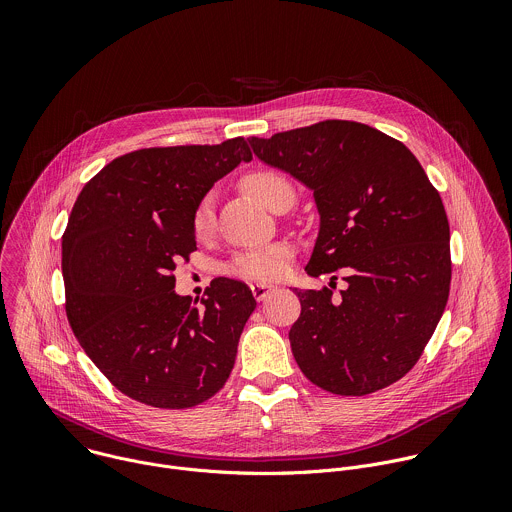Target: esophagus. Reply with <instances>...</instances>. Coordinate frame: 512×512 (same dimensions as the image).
<instances>
[{"mask_svg": "<svg viewBox=\"0 0 512 512\" xmlns=\"http://www.w3.org/2000/svg\"><path fill=\"white\" fill-rule=\"evenodd\" d=\"M251 291H253V298L257 302H263V300H267L273 294V291H277V287L269 285V283H253Z\"/></svg>", "mask_w": 512, "mask_h": 512, "instance_id": "obj_1", "label": "esophagus"}]
</instances>
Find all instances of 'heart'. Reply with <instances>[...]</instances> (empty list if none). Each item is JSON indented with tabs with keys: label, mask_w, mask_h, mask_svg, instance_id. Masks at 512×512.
Instances as JSON below:
<instances>
[{
	"label": "heart",
	"mask_w": 512,
	"mask_h": 512,
	"mask_svg": "<svg viewBox=\"0 0 512 512\" xmlns=\"http://www.w3.org/2000/svg\"><path fill=\"white\" fill-rule=\"evenodd\" d=\"M243 182H245V188L271 210H275L287 198L291 200L296 198L291 182L283 174L273 170L251 172L245 176ZM212 227H214V192H206L192 210V231L196 237H206L212 231ZM291 257H294V247L279 241L267 247L237 253L229 261L227 271L241 279L271 281L287 273Z\"/></svg>",
	"instance_id": "obj_1"
}]
</instances>
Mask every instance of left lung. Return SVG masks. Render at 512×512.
Returning a JSON list of instances; mask_svg holds the SVG:
<instances>
[{"label":"left lung","instance_id":"8db88e82","mask_svg":"<svg viewBox=\"0 0 512 512\" xmlns=\"http://www.w3.org/2000/svg\"><path fill=\"white\" fill-rule=\"evenodd\" d=\"M253 154L314 192L320 231L306 267H346V289H296L289 344L302 373L334 395H369L405 377L440 322L452 279L444 202L417 158L356 121L249 137Z\"/></svg>","mask_w":512,"mask_h":512}]
</instances>
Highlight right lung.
<instances>
[{"instance_id": "obj_1", "label": "right lung", "mask_w": 512, "mask_h": 512, "mask_svg": "<svg viewBox=\"0 0 512 512\" xmlns=\"http://www.w3.org/2000/svg\"><path fill=\"white\" fill-rule=\"evenodd\" d=\"M243 137L125 154L81 190L62 235L66 316L97 369L123 395L160 409L204 403L227 383L257 302L235 279H212L192 304L174 291L196 249V202L241 162Z\"/></svg>"}]
</instances>
